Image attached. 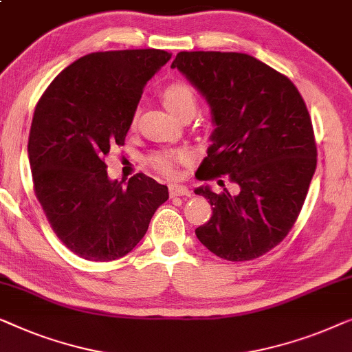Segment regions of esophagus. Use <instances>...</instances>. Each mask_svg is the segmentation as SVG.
<instances>
[{
	"label": "esophagus",
	"mask_w": 352,
	"mask_h": 352,
	"mask_svg": "<svg viewBox=\"0 0 352 352\" xmlns=\"http://www.w3.org/2000/svg\"><path fill=\"white\" fill-rule=\"evenodd\" d=\"M169 192H170V197H175V196H191V191L188 190V186L185 185H174L169 186Z\"/></svg>",
	"instance_id": "obj_1"
}]
</instances>
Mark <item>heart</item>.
Listing matches in <instances>:
<instances>
[{"label": "heart", "mask_w": 352, "mask_h": 352, "mask_svg": "<svg viewBox=\"0 0 352 352\" xmlns=\"http://www.w3.org/2000/svg\"><path fill=\"white\" fill-rule=\"evenodd\" d=\"M162 102H164L167 110L175 116H178L180 113L186 110L196 111L197 108L196 94L192 92V89L190 86H186V84L183 82L169 84V86L162 91ZM135 122H137V115H133L132 124L135 126ZM185 160H186L185 153L174 155V153H169V151H157L150 157V164L153 169L160 172V174L169 177L174 174L175 162L185 161Z\"/></svg>", "instance_id": "b5f03b06"}]
</instances>
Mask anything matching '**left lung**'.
Returning <instances> with one entry per match:
<instances>
[{
  "mask_svg": "<svg viewBox=\"0 0 352 352\" xmlns=\"http://www.w3.org/2000/svg\"><path fill=\"white\" fill-rule=\"evenodd\" d=\"M172 68L186 76L210 107L214 132L196 177L209 185L212 217L196 236L230 261L258 258L289 234L318 164L314 131L298 89L274 68L241 52H178Z\"/></svg>",
  "mask_w": 352,
  "mask_h": 352,
  "instance_id": "obj_1",
  "label": "left lung"
}]
</instances>
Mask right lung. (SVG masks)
Returning <instances> with one entry per match:
<instances>
[{"label":"right lung","instance_id":"obj_1","mask_svg":"<svg viewBox=\"0 0 352 352\" xmlns=\"http://www.w3.org/2000/svg\"><path fill=\"white\" fill-rule=\"evenodd\" d=\"M172 54L129 49L87 54L39 98L28 137L34 195L58 239L84 260L127 255L169 190L145 174L110 180L103 161L124 145L143 87Z\"/></svg>","mask_w":352,"mask_h":352}]
</instances>
